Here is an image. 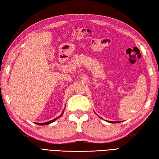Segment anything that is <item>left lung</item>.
<instances>
[{
  "label": "left lung",
  "mask_w": 159,
  "mask_h": 159,
  "mask_svg": "<svg viewBox=\"0 0 159 159\" xmlns=\"http://www.w3.org/2000/svg\"><path fill=\"white\" fill-rule=\"evenodd\" d=\"M111 123H117V121H111Z\"/></svg>",
  "instance_id": "8db88e82"
}]
</instances>
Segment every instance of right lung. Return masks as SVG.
Wrapping results in <instances>:
<instances>
[{
    "label": "right lung",
    "mask_w": 159,
    "mask_h": 159,
    "mask_svg": "<svg viewBox=\"0 0 159 159\" xmlns=\"http://www.w3.org/2000/svg\"><path fill=\"white\" fill-rule=\"evenodd\" d=\"M64 110L62 111V114H61L59 117H56V118H55V119H54V120H51V121H48V122H45V123H36V124H38V125H48V124H51V123H52V122H54L56 119H58V118H59V117H60L61 116H62V115H63V113H64Z\"/></svg>",
    "instance_id": "1"
}]
</instances>
